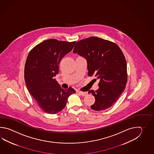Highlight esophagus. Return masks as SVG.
<instances>
[{"label":"esophagus","instance_id":"1","mask_svg":"<svg viewBox=\"0 0 154 154\" xmlns=\"http://www.w3.org/2000/svg\"><path fill=\"white\" fill-rule=\"evenodd\" d=\"M79 93L80 95H82V96H85L87 95V94H88L87 92L80 91L79 92Z\"/></svg>","mask_w":154,"mask_h":154}]
</instances>
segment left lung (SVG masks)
Here are the masks:
<instances>
[{
	"mask_svg": "<svg viewBox=\"0 0 154 154\" xmlns=\"http://www.w3.org/2000/svg\"><path fill=\"white\" fill-rule=\"evenodd\" d=\"M73 52L87 60L88 75L100 80L97 90L88 91L95 98L91 108L102 111L111 107L127 82V62L121 48L110 41L90 37L79 41Z\"/></svg>",
	"mask_w": 154,
	"mask_h": 154,
	"instance_id": "left-lung-1",
	"label": "left lung"
}]
</instances>
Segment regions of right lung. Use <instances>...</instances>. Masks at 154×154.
<instances>
[{
    "instance_id": "right-lung-1",
    "label": "right lung",
    "mask_w": 154,
    "mask_h": 154,
    "mask_svg": "<svg viewBox=\"0 0 154 154\" xmlns=\"http://www.w3.org/2000/svg\"><path fill=\"white\" fill-rule=\"evenodd\" d=\"M76 41L49 39L29 51L26 59L24 77L27 88L39 107L48 114H56L66 107L69 96L76 92L72 87L63 89L54 76L60 62L72 50Z\"/></svg>"
}]
</instances>
